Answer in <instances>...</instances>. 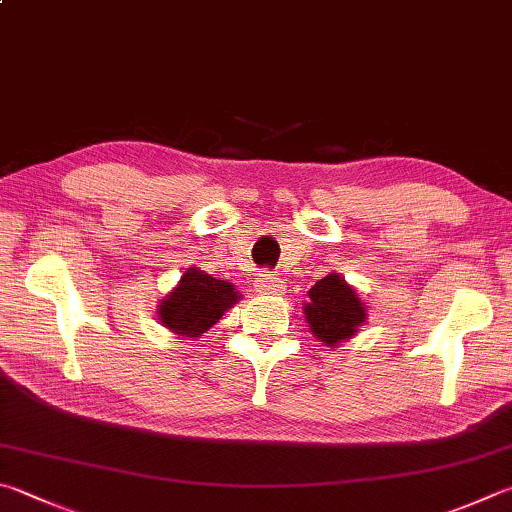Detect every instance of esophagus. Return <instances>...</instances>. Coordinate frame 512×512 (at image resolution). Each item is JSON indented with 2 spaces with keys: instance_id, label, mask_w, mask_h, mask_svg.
Masks as SVG:
<instances>
[{
  "instance_id": "obj_1",
  "label": "esophagus",
  "mask_w": 512,
  "mask_h": 512,
  "mask_svg": "<svg viewBox=\"0 0 512 512\" xmlns=\"http://www.w3.org/2000/svg\"><path fill=\"white\" fill-rule=\"evenodd\" d=\"M255 288L264 295H282L284 293V282L280 277H275L271 273H259L255 277Z\"/></svg>"
}]
</instances>
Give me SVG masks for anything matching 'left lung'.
<instances>
[{"mask_svg":"<svg viewBox=\"0 0 512 512\" xmlns=\"http://www.w3.org/2000/svg\"><path fill=\"white\" fill-rule=\"evenodd\" d=\"M302 311L313 336L331 349L356 336L367 322V304L338 273H329L309 288V302Z\"/></svg>","mask_w":512,"mask_h":512,"instance_id":"1","label":"left lung"}]
</instances>
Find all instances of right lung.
Here are the masks:
<instances>
[{"mask_svg": "<svg viewBox=\"0 0 512 512\" xmlns=\"http://www.w3.org/2000/svg\"><path fill=\"white\" fill-rule=\"evenodd\" d=\"M239 300L241 295L230 282L192 266L156 306V318L174 336L192 340L201 338Z\"/></svg>", "mask_w": 512, "mask_h": 512, "instance_id": "obj_1", "label": "right lung"}]
</instances>
